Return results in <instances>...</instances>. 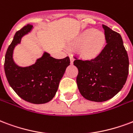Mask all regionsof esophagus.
<instances>
[{"label":"esophagus","instance_id":"1","mask_svg":"<svg viewBox=\"0 0 133 133\" xmlns=\"http://www.w3.org/2000/svg\"><path fill=\"white\" fill-rule=\"evenodd\" d=\"M69 57L70 60V63H73V61H74V58H73V56H72V55H70Z\"/></svg>","mask_w":133,"mask_h":133}]
</instances>
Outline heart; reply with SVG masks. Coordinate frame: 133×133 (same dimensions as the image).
Returning a JSON list of instances; mask_svg holds the SVG:
<instances>
[{"label": "heart", "instance_id": "b5f03b06", "mask_svg": "<svg viewBox=\"0 0 133 133\" xmlns=\"http://www.w3.org/2000/svg\"><path fill=\"white\" fill-rule=\"evenodd\" d=\"M107 43L104 32L95 29H87L77 36L75 44L79 46V51L84 58L92 59L99 56Z\"/></svg>", "mask_w": 133, "mask_h": 133}]
</instances>
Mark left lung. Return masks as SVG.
I'll return each mask as SVG.
<instances>
[{
    "instance_id": "1",
    "label": "left lung",
    "mask_w": 133,
    "mask_h": 133,
    "mask_svg": "<svg viewBox=\"0 0 133 133\" xmlns=\"http://www.w3.org/2000/svg\"><path fill=\"white\" fill-rule=\"evenodd\" d=\"M107 45L91 60L75 56L77 84L82 96L92 102H106L123 87L129 72V59L121 34L103 24Z\"/></svg>"
}]
</instances>
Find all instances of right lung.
I'll return each mask as SVG.
<instances>
[{
  "mask_svg": "<svg viewBox=\"0 0 133 133\" xmlns=\"http://www.w3.org/2000/svg\"><path fill=\"white\" fill-rule=\"evenodd\" d=\"M32 26L30 24L25 25L15 33L5 54L4 70L9 84L20 98L32 104H45L54 97L70 61L68 56L56 59L44 53L31 66L21 68L15 65L12 60L13 49Z\"/></svg>",
  "mask_w": 133,
  "mask_h": 133,
  "instance_id": "right-lung-1",
  "label": "right lung"
}]
</instances>
